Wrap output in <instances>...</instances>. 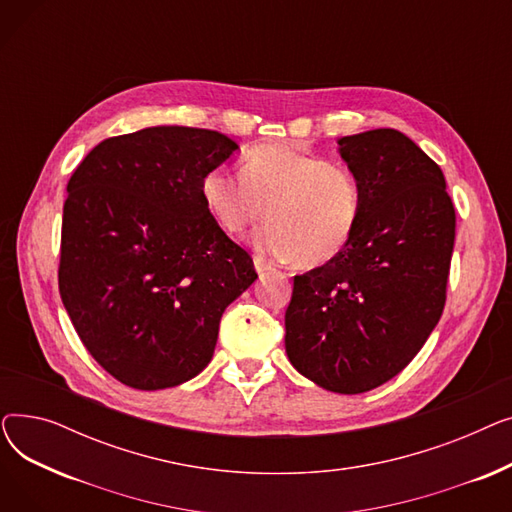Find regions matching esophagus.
<instances>
[{
  "label": "esophagus",
  "mask_w": 512,
  "mask_h": 512,
  "mask_svg": "<svg viewBox=\"0 0 512 512\" xmlns=\"http://www.w3.org/2000/svg\"><path fill=\"white\" fill-rule=\"evenodd\" d=\"M253 265H255V272H257L259 276H265L267 272H272V270H274L272 263H270V261H265L263 257H253Z\"/></svg>",
  "instance_id": "1"
}]
</instances>
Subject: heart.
Masks as SVG:
<instances>
[{"instance_id":"b5f03b06","label":"heart","mask_w":512,"mask_h":512,"mask_svg":"<svg viewBox=\"0 0 512 512\" xmlns=\"http://www.w3.org/2000/svg\"><path fill=\"white\" fill-rule=\"evenodd\" d=\"M201 197L226 234H242L263 215L253 236L259 253L319 267L351 242L363 211L357 174L336 161L290 145L253 149L242 176L215 168L201 180ZM268 211H264V207Z\"/></svg>"}]
</instances>
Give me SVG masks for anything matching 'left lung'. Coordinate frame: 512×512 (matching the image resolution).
I'll return each instance as SVG.
<instances>
[{"label": "left lung", "mask_w": 512, "mask_h": 512, "mask_svg": "<svg viewBox=\"0 0 512 512\" xmlns=\"http://www.w3.org/2000/svg\"><path fill=\"white\" fill-rule=\"evenodd\" d=\"M338 153L361 182V220L336 259L294 276L284 342L307 380L361 394L405 369L438 326L456 218L440 166L407 134H351Z\"/></svg>", "instance_id": "1"}]
</instances>
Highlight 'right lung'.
Wrapping results in <instances>:
<instances>
[{
  "label": "right lung",
  "instance_id": "1",
  "mask_svg": "<svg viewBox=\"0 0 512 512\" xmlns=\"http://www.w3.org/2000/svg\"><path fill=\"white\" fill-rule=\"evenodd\" d=\"M236 151L222 132L151 126L99 143L68 182L60 297L91 357L130 388L199 375L222 313L257 280L201 197Z\"/></svg>",
  "mask_w": 512,
  "mask_h": 512
}]
</instances>
